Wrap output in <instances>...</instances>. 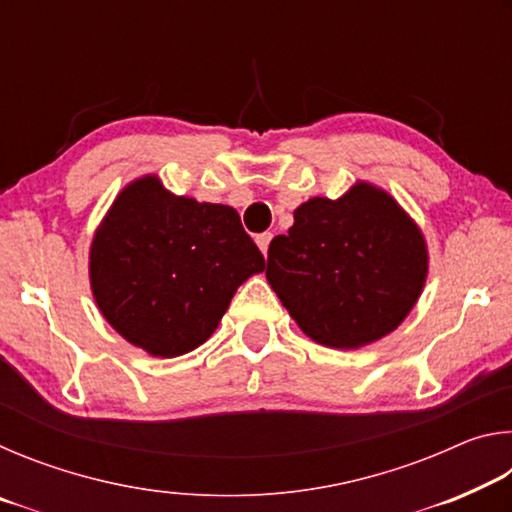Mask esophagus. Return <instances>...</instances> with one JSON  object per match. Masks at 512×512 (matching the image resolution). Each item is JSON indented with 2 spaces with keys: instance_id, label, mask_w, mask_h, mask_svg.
<instances>
[{
  "instance_id": "obj_1",
  "label": "esophagus",
  "mask_w": 512,
  "mask_h": 512,
  "mask_svg": "<svg viewBox=\"0 0 512 512\" xmlns=\"http://www.w3.org/2000/svg\"><path fill=\"white\" fill-rule=\"evenodd\" d=\"M271 239H273L271 232H262V235H257V237H255L257 246H259V250H262L264 255L268 253V246H271Z\"/></svg>"
}]
</instances>
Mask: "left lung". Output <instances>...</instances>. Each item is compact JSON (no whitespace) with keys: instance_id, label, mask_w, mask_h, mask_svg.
I'll return each mask as SVG.
<instances>
[{"instance_id":"obj_1","label":"left lung","mask_w":512,"mask_h":512,"mask_svg":"<svg viewBox=\"0 0 512 512\" xmlns=\"http://www.w3.org/2000/svg\"><path fill=\"white\" fill-rule=\"evenodd\" d=\"M266 277L302 332L327 348L381 339L413 309L427 277L422 232L381 189L309 198L268 246Z\"/></svg>"}]
</instances>
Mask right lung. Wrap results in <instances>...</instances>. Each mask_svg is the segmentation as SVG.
<instances>
[{"label":"right lung","mask_w":512,"mask_h":512,"mask_svg":"<svg viewBox=\"0 0 512 512\" xmlns=\"http://www.w3.org/2000/svg\"><path fill=\"white\" fill-rule=\"evenodd\" d=\"M264 255L228 205L164 192L146 176L117 196L90 250L94 300L128 343L180 357L210 339Z\"/></svg>","instance_id":"obj_1"}]
</instances>
